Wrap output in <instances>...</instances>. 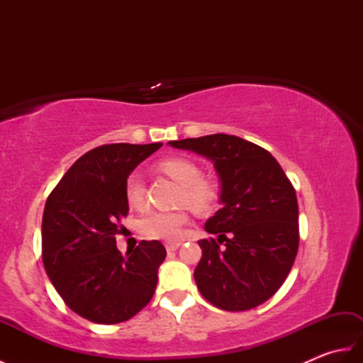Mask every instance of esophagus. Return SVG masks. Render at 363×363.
<instances>
[{
	"label": "esophagus",
	"mask_w": 363,
	"mask_h": 363,
	"mask_svg": "<svg viewBox=\"0 0 363 363\" xmlns=\"http://www.w3.org/2000/svg\"><path fill=\"white\" fill-rule=\"evenodd\" d=\"M181 245H182L181 242H168V243H165V248H167V251H176Z\"/></svg>",
	"instance_id": "1"
}]
</instances>
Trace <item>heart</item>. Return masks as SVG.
I'll use <instances>...</instances> for the list:
<instances>
[{
  "instance_id": "b5f03b06",
  "label": "heart",
  "mask_w": 363,
  "mask_h": 363,
  "mask_svg": "<svg viewBox=\"0 0 363 363\" xmlns=\"http://www.w3.org/2000/svg\"><path fill=\"white\" fill-rule=\"evenodd\" d=\"M160 172L168 174L184 187L182 201H186L196 212L211 211L218 199V189L215 182L201 177V169L194 160L186 157H168L159 162ZM125 196L130 206H140L145 198V186L142 176L130 173L125 184ZM189 221L184 211H151L138 220L140 233L159 240H176L182 228Z\"/></svg>"
}]
</instances>
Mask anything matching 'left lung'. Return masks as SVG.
Segmentation results:
<instances>
[{
  "label": "left lung",
  "mask_w": 363,
  "mask_h": 363,
  "mask_svg": "<svg viewBox=\"0 0 363 363\" xmlns=\"http://www.w3.org/2000/svg\"><path fill=\"white\" fill-rule=\"evenodd\" d=\"M168 145L209 159L220 181L221 209L204 225L217 240L198 242V290L229 312L265 303L289 276L299 245L296 194L284 169L267 150L235 135Z\"/></svg>",
  "instance_id": "obj_1"
}]
</instances>
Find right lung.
<instances>
[{"label": "right lung", "instance_id": "1", "mask_svg": "<svg viewBox=\"0 0 363 363\" xmlns=\"http://www.w3.org/2000/svg\"><path fill=\"white\" fill-rule=\"evenodd\" d=\"M162 143L103 145L68 168L46 199L42 257L54 289L73 312L99 325L133 318L150 303L167 251L142 240L125 256L115 235L129 204L125 184Z\"/></svg>", "mask_w": 363, "mask_h": 363}]
</instances>
